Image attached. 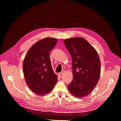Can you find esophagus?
Returning a JSON list of instances; mask_svg holds the SVG:
<instances>
[{
    "mask_svg": "<svg viewBox=\"0 0 121 121\" xmlns=\"http://www.w3.org/2000/svg\"><path fill=\"white\" fill-rule=\"evenodd\" d=\"M65 73V71H62V72H60V73H58V76H60V77H61L62 75H63V74H64V73Z\"/></svg>",
    "mask_w": 121,
    "mask_h": 121,
    "instance_id": "obj_1",
    "label": "esophagus"
}]
</instances>
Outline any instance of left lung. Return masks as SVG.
<instances>
[{
  "label": "left lung",
  "instance_id": "obj_1",
  "mask_svg": "<svg viewBox=\"0 0 121 121\" xmlns=\"http://www.w3.org/2000/svg\"><path fill=\"white\" fill-rule=\"evenodd\" d=\"M72 58L73 79L68 89L77 98L89 95L97 84L100 76L101 64L96 49L82 37L64 40Z\"/></svg>",
  "mask_w": 121,
  "mask_h": 121
}]
</instances>
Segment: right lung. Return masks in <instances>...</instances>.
I'll return each instance as SVG.
<instances>
[{
    "instance_id": "add662e5",
    "label": "right lung",
    "mask_w": 121,
    "mask_h": 121,
    "mask_svg": "<svg viewBox=\"0 0 121 121\" xmlns=\"http://www.w3.org/2000/svg\"><path fill=\"white\" fill-rule=\"evenodd\" d=\"M54 38L40 40L29 49L23 64L26 82L32 92L38 95L49 93L57 81L49 58V52L57 43Z\"/></svg>"
}]
</instances>
